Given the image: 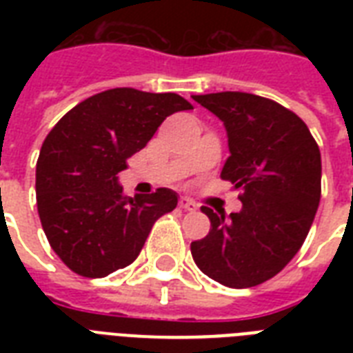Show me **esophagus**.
I'll return each instance as SVG.
<instances>
[{"label":"esophagus","mask_w":353,"mask_h":353,"mask_svg":"<svg viewBox=\"0 0 353 353\" xmlns=\"http://www.w3.org/2000/svg\"><path fill=\"white\" fill-rule=\"evenodd\" d=\"M179 207L185 210H190V212L198 210V203H196V201H192L190 198H185V196H183V198H179Z\"/></svg>","instance_id":"34e87169"}]
</instances>
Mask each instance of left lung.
Wrapping results in <instances>:
<instances>
[{
    "label": "left lung",
    "instance_id": "8db88e82",
    "mask_svg": "<svg viewBox=\"0 0 353 353\" xmlns=\"http://www.w3.org/2000/svg\"><path fill=\"white\" fill-rule=\"evenodd\" d=\"M223 122L231 155L221 179L241 188V210L201 207L209 234L190 243L196 265L227 288L273 279L306 240L321 201V150L299 115L241 91L194 95Z\"/></svg>",
    "mask_w": 353,
    "mask_h": 353
}]
</instances>
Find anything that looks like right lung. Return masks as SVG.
Returning <instances> with one entry per match:
<instances>
[{"instance_id": "add662e5", "label": "right lung", "mask_w": 353, "mask_h": 353, "mask_svg": "<svg viewBox=\"0 0 353 353\" xmlns=\"http://www.w3.org/2000/svg\"><path fill=\"white\" fill-rule=\"evenodd\" d=\"M185 110L192 104L176 93L115 88L77 104L49 132L36 163V205L52 251L71 271L102 279L126 268L155 220L176 209L170 188L124 196L119 174L161 122Z\"/></svg>"}]
</instances>
